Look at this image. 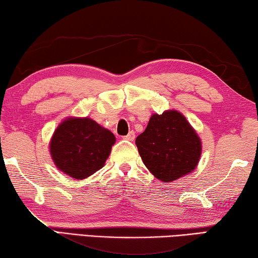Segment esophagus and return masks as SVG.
I'll return each mask as SVG.
<instances>
[{
  "label": "esophagus",
  "instance_id": "obj_1",
  "mask_svg": "<svg viewBox=\"0 0 258 258\" xmlns=\"http://www.w3.org/2000/svg\"><path fill=\"white\" fill-rule=\"evenodd\" d=\"M123 138H124V140H126V141H134L135 140V133L134 132H129L128 135H125Z\"/></svg>",
  "mask_w": 258,
  "mask_h": 258
}]
</instances>
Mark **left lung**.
Here are the masks:
<instances>
[{"label": "left lung", "instance_id": "1", "mask_svg": "<svg viewBox=\"0 0 258 258\" xmlns=\"http://www.w3.org/2000/svg\"><path fill=\"white\" fill-rule=\"evenodd\" d=\"M141 158L157 179L170 182L196 168L201 140L183 115L176 110L153 114L136 138Z\"/></svg>", "mask_w": 258, "mask_h": 258}]
</instances>
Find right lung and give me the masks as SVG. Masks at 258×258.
I'll use <instances>...</instances> for the list:
<instances>
[{"mask_svg": "<svg viewBox=\"0 0 258 258\" xmlns=\"http://www.w3.org/2000/svg\"><path fill=\"white\" fill-rule=\"evenodd\" d=\"M115 136L89 117L68 118L55 130L51 158L58 169L74 179H85L104 167Z\"/></svg>", "mask_w": 258, "mask_h": 258, "instance_id": "add662e5", "label": "right lung"}]
</instances>
